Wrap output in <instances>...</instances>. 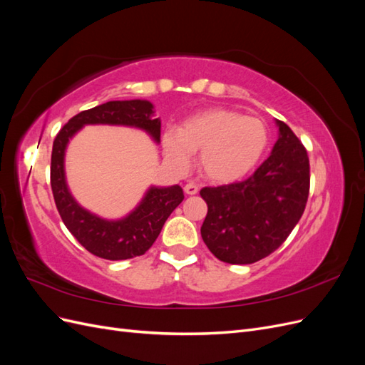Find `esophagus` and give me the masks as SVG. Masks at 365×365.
Listing matches in <instances>:
<instances>
[{"instance_id":"obj_1","label":"esophagus","mask_w":365,"mask_h":365,"mask_svg":"<svg viewBox=\"0 0 365 365\" xmlns=\"http://www.w3.org/2000/svg\"><path fill=\"white\" fill-rule=\"evenodd\" d=\"M184 192L187 195H196L197 192H200V187H197L195 182H187L184 187Z\"/></svg>"}]
</instances>
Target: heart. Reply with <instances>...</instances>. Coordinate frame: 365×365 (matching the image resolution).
<instances>
[{
    "label": "heart",
    "instance_id": "1",
    "mask_svg": "<svg viewBox=\"0 0 365 365\" xmlns=\"http://www.w3.org/2000/svg\"><path fill=\"white\" fill-rule=\"evenodd\" d=\"M269 132L257 117H244L224 108L207 109L187 118L180 129L163 134L168 158L178 168L200 153V168L207 178L231 182L248 175L267 152Z\"/></svg>",
    "mask_w": 365,
    "mask_h": 365
}]
</instances>
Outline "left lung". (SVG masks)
<instances>
[{
    "instance_id": "1",
    "label": "left lung",
    "mask_w": 365,
    "mask_h": 365,
    "mask_svg": "<svg viewBox=\"0 0 365 365\" xmlns=\"http://www.w3.org/2000/svg\"><path fill=\"white\" fill-rule=\"evenodd\" d=\"M280 135L271 155L244 181L201 189L207 216L201 236L225 263L262 260L288 239L303 216L311 168L303 143L277 120Z\"/></svg>"
}]
</instances>
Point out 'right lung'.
Here are the masks:
<instances>
[{
	"label": "right lung",
	"mask_w": 365,
	"mask_h": 365,
	"mask_svg": "<svg viewBox=\"0 0 365 365\" xmlns=\"http://www.w3.org/2000/svg\"><path fill=\"white\" fill-rule=\"evenodd\" d=\"M153 106L148 101H115L94 106L68 120L53 141L50 182L62 222L77 242L97 257L128 260L143 256L157 240L165 220L178 207L184 193L180 185L152 187L145 200L128 217L105 220L86 212L68 192L63 173V153L68 140L83 125H126L145 129L160 141L161 121L152 118Z\"/></svg>",
	"instance_id": "1"
}]
</instances>
